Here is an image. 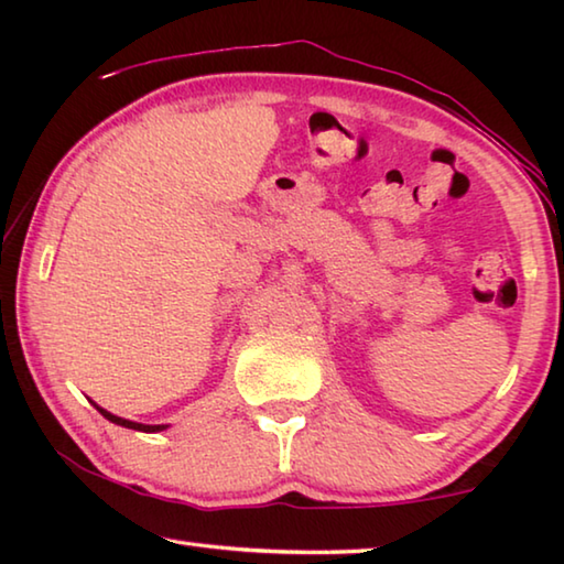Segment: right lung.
Masks as SVG:
<instances>
[{"mask_svg": "<svg viewBox=\"0 0 564 564\" xmlns=\"http://www.w3.org/2000/svg\"><path fill=\"white\" fill-rule=\"evenodd\" d=\"M97 405V403H94ZM97 410L99 413L107 417V420H111V423H117V425H121V427H131V431H141V433H161V431H166L169 425H144V423H133V420H127V417H119V415H113V413H109V410H104V408H99L97 405Z\"/></svg>", "mask_w": 564, "mask_h": 564, "instance_id": "right-lung-1", "label": "right lung"}]
</instances>
